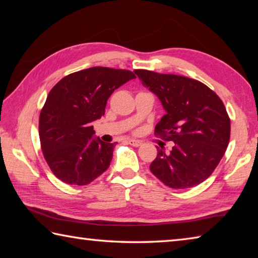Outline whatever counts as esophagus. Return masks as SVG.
<instances>
[{
	"label": "esophagus",
	"instance_id": "34e87169",
	"mask_svg": "<svg viewBox=\"0 0 258 258\" xmlns=\"http://www.w3.org/2000/svg\"><path fill=\"white\" fill-rule=\"evenodd\" d=\"M127 143H130V145L133 146V147L141 146V141H139V140H134V139H128Z\"/></svg>",
	"mask_w": 258,
	"mask_h": 258
}]
</instances>
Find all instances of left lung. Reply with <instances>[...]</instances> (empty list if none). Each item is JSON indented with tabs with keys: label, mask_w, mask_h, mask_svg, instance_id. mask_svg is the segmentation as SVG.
I'll list each match as a JSON object with an SVG mask.
<instances>
[{
	"label": "left lung",
	"mask_w": 258,
	"mask_h": 258,
	"mask_svg": "<svg viewBox=\"0 0 258 258\" xmlns=\"http://www.w3.org/2000/svg\"><path fill=\"white\" fill-rule=\"evenodd\" d=\"M166 110L155 135L173 141L171 152L159 149L150 171L172 189L200 184L212 175L225 154L231 123L224 103L204 83L192 78L134 71Z\"/></svg>",
	"instance_id": "1"
}]
</instances>
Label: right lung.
I'll list each match as a JSON object with an SVG mask.
<instances>
[{
	"instance_id": "obj_1",
	"label": "right lung",
	"mask_w": 258,
	"mask_h": 258,
	"mask_svg": "<svg viewBox=\"0 0 258 258\" xmlns=\"http://www.w3.org/2000/svg\"><path fill=\"white\" fill-rule=\"evenodd\" d=\"M133 78L126 69L92 67L69 74L52 87L38 133L43 156L59 180L86 185L107 171L115 143L93 139L92 121L104 115L113 91Z\"/></svg>"
}]
</instances>
